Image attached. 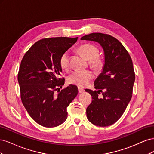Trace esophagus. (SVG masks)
I'll return each instance as SVG.
<instances>
[{"instance_id":"1","label":"esophagus","mask_w":154,"mask_h":154,"mask_svg":"<svg viewBox=\"0 0 154 154\" xmlns=\"http://www.w3.org/2000/svg\"><path fill=\"white\" fill-rule=\"evenodd\" d=\"M84 91H85L84 89H83V88H82L80 87H78V92L79 93H83Z\"/></svg>"}]
</instances>
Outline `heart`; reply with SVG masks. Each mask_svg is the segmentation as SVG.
Masks as SVG:
<instances>
[{
	"label": "heart",
	"instance_id": "heart-1",
	"mask_svg": "<svg viewBox=\"0 0 154 154\" xmlns=\"http://www.w3.org/2000/svg\"><path fill=\"white\" fill-rule=\"evenodd\" d=\"M83 57L88 61L89 66L96 71H99L103 66V60L98 57L99 51L96 46L89 44L80 45L78 48ZM60 65L63 69H67L69 66V54L67 51L64 52L60 57ZM94 77L93 73L89 70L84 71H74L67 78L69 83L76 85L80 87L87 86Z\"/></svg>",
	"mask_w": 154,
	"mask_h": 154
}]
</instances>
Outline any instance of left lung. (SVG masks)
<instances>
[{"instance_id": "left-lung-1", "label": "left lung", "mask_w": 154, "mask_h": 154, "mask_svg": "<svg viewBox=\"0 0 154 154\" xmlns=\"http://www.w3.org/2000/svg\"><path fill=\"white\" fill-rule=\"evenodd\" d=\"M81 40L96 42L103 49V70L94 81L97 91L85 89L92 96L86 112L91 123L107 127L121 118L132 98L135 82L132 60L122 44L110 35L94 32ZM100 92L101 99L98 96Z\"/></svg>"}]
</instances>
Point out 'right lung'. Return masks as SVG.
<instances>
[{
  "label": "right lung",
  "instance_id": "right-lung-1",
  "mask_svg": "<svg viewBox=\"0 0 154 154\" xmlns=\"http://www.w3.org/2000/svg\"><path fill=\"white\" fill-rule=\"evenodd\" d=\"M76 38L55 37L36 42L23 57L18 74L22 103L29 116L44 127H55L67 118V107L78 90L69 85L60 90L65 79L59 78L61 55L76 42Z\"/></svg>",
  "mask_w": 154,
  "mask_h": 154
}]
</instances>
